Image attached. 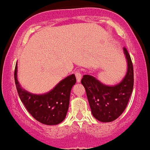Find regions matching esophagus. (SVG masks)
I'll use <instances>...</instances> for the list:
<instances>
[{
    "label": "esophagus",
    "mask_w": 150,
    "mask_h": 150,
    "mask_svg": "<svg viewBox=\"0 0 150 150\" xmlns=\"http://www.w3.org/2000/svg\"><path fill=\"white\" fill-rule=\"evenodd\" d=\"M75 76H76V81H77L78 83H79L82 79V72L81 71H79V70H77V71L75 72Z\"/></svg>",
    "instance_id": "1"
}]
</instances>
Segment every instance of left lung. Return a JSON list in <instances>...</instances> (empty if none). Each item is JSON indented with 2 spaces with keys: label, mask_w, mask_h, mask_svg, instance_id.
Wrapping results in <instances>:
<instances>
[{
  "label": "left lung",
  "mask_w": 150,
  "mask_h": 150,
  "mask_svg": "<svg viewBox=\"0 0 150 150\" xmlns=\"http://www.w3.org/2000/svg\"><path fill=\"white\" fill-rule=\"evenodd\" d=\"M123 50L128 62V71L120 84L107 86L90 75H84L81 80L91 113L96 120L102 122L113 121L124 112L133 91V64L127 49L124 47Z\"/></svg>",
  "instance_id": "1"
}]
</instances>
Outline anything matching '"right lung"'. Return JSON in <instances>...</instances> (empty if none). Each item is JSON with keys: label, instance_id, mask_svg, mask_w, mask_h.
<instances>
[{"label": "right lung", "instance_id": "obj_1", "mask_svg": "<svg viewBox=\"0 0 150 150\" xmlns=\"http://www.w3.org/2000/svg\"><path fill=\"white\" fill-rule=\"evenodd\" d=\"M17 65L14 78L18 96L25 108L36 120L52 125L62 122L66 117L72 86L76 83L74 74L60 82L53 89L44 95H33L24 90L17 80Z\"/></svg>", "mask_w": 150, "mask_h": 150}]
</instances>
